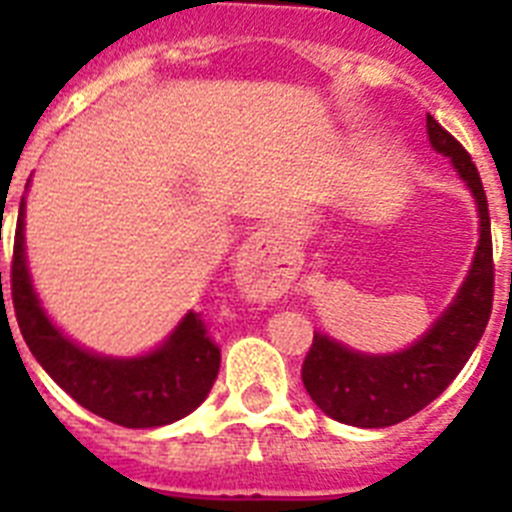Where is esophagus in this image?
Here are the masks:
<instances>
[{
	"mask_svg": "<svg viewBox=\"0 0 512 512\" xmlns=\"http://www.w3.org/2000/svg\"><path fill=\"white\" fill-rule=\"evenodd\" d=\"M271 241L266 233H253L235 253V277L248 289H271L282 282V269L271 256Z\"/></svg>",
	"mask_w": 512,
	"mask_h": 512,
	"instance_id": "esophagus-1",
	"label": "esophagus"
}]
</instances>
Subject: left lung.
<instances>
[{"instance_id": "1", "label": "left lung", "mask_w": 512, "mask_h": 512, "mask_svg": "<svg viewBox=\"0 0 512 512\" xmlns=\"http://www.w3.org/2000/svg\"><path fill=\"white\" fill-rule=\"evenodd\" d=\"M425 130L433 151L449 158L472 192L479 241L454 300L410 346L390 354H369L315 330L310 354L302 364L307 395L328 418L356 428H387L436 400L467 364L490 320L495 269L485 189L477 166L454 135L446 133L431 115L425 117Z\"/></svg>"}]
</instances>
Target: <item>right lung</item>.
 <instances>
[{
    "mask_svg": "<svg viewBox=\"0 0 512 512\" xmlns=\"http://www.w3.org/2000/svg\"><path fill=\"white\" fill-rule=\"evenodd\" d=\"M12 302L22 338L48 377L110 423L158 428L182 420L205 402L220 372V348L192 310L158 346L135 356L97 354L66 336L43 307L27 266L25 197L17 215Z\"/></svg>",
    "mask_w": 512,
    "mask_h": 512,
    "instance_id": "1",
    "label": "right lung"
}]
</instances>
